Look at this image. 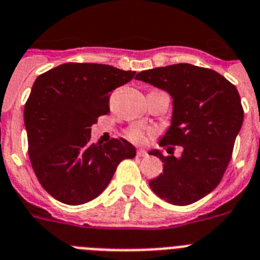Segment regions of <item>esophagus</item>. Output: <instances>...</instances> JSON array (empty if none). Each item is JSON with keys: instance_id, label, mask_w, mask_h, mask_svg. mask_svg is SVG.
<instances>
[{"instance_id": "esophagus-1", "label": "esophagus", "mask_w": 260, "mask_h": 260, "mask_svg": "<svg viewBox=\"0 0 260 260\" xmlns=\"http://www.w3.org/2000/svg\"><path fill=\"white\" fill-rule=\"evenodd\" d=\"M136 155L139 156V157H145V156L148 155V153H147V151H144V149H139Z\"/></svg>"}]
</instances>
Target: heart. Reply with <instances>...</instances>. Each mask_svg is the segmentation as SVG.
Masks as SVG:
<instances>
[{
	"label": "heart",
	"instance_id": "b5f03b06",
	"mask_svg": "<svg viewBox=\"0 0 260 260\" xmlns=\"http://www.w3.org/2000/svg\"><path fill=\"white\" fill-rule=\"evenodd\" d=\"M149 135H151V131L143 129V128H134L129 131V139L136 143H144Z\"/></svg>",
	"mask_w": 260,
	"mask_h": 260
}]
</instances>
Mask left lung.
Listing matches in <instances>:
<instances>
[{"label": "left lung", "instance_id": "1", "mask_svg": "<svg viewBox=\"0 0 260 260\" xmlns=\"http://www.w3.org/2000/svg\"><path fill=\"white\" fill-rule=\"evenodd\" d=\"M136 79L172 97L171 125L159 145L183 149L180 157L149 152L164 163L149 187L175 206L195 203L218 187L231 160L244 115L238 89L218 72L191 64L148 69Z\"/></svg>", "mask_w": 260, "mask_h": 260}]
</instances>
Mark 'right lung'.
Returning <instances> with one entry per match:
<instances>
[{"mask_svg":"<svg viewBox=\"0 0 260 260\" xmlns=\"http://www.w3.org/2000/svg\"><path fill=\"white\" fill-rule=\"evenodd\" d=\"M111 65L68 62L36 79L24 109L36 176L61 203H88L107 188L119 163L136 156L120 137L90 141V126L109 112V92L136 77Z\"/></svg>","mask_w":260,"mask_h":260,"instance_id":"1","label":"right lung"}]
</instances>
